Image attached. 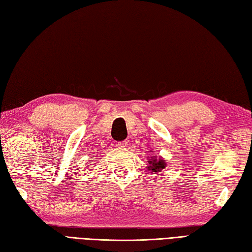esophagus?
Segmentation results:
<instances>
[{
	"label": "esophagus",
	"mask_w": 252,
	"mask_h": 252,
	"mask_svg": "<svg viewBox=\"0 0 252 252\" xmlns=\"http://www.w3.org/2000/svg\"><path fill=\"white\" fill-rule=\"evenodd\" d=\"M119 146H122V147H127L129 146V141L127 140H126V141H122V142H120L119 144H118Z\"/></svg>",
	"instance_id": "obj_1"
}]
</instances>
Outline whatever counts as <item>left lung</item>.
<instances>
[{
    "label": "left lung",
    "instance_id": "1",
    "mask_svg": "<svg viewBox=\"0 0 252 252\" xmlns=\"http://www.w3.org/2000/svg\"><path fill=\"white\" fill-rule=\"evenodd\" d=\"M149 162L150 166L147 167V168H149L153 174H158L159 171H161L166 167V161L165 159H162L161 157L156 158V156H152L151 159H149Z\"/></svg>",
    "mask_w": 252,
    "mask_h": 252
}]
</instances>
